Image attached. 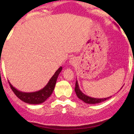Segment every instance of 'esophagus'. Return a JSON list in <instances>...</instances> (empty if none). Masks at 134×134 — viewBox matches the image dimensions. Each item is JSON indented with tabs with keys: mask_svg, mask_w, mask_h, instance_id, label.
I'll return each instance as SVG.
<instances>
[{
	"mask_svg": "<svg viewBox=\"0 0 134 134\" xmlns=\"http://www.w3.org/2000/svg\"><path fill=\"white\" fill-rule=\"evenodd\" d=\"M75 58H71L70 59V63H71V65H73L75 64Z\"/></svg>",
	"mask_w": 134,
	"mask_h": 134,
	"instance_id": "esophagus-1",
	"label": "esophagus"
}]
</instances>
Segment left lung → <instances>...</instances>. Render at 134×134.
Wrapping results in <instances>:
<instances>
[{"mask_svg": "<svg viewBox=\"0 0 134 134\" xmlns=\"http://www.w3.org/2000/svg\"><path fill=\"white\" fill-rule=\"evenodd\" d=\"M75 91L77 97H78V98H80V100H83V102H86L87 104H94L100 103V102H104V101H106V100H108L109 98H110L111 97H107V98H93V97H90L89 96H87L86 94H83L82 91H80L79 88V86H78V81H76V84H75Z\"/></svg>", "mask_w": 134, "mask_h": 134, "instance_id": "1", "label": "left lung"}]
</instances>
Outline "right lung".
I'll use <instances>...</instances> for the list:
<instances>
[{
    "instance_id": "right-lung-1",
    "label": "right lung",
    "mask_w": 134,
    "mask_h": 134,
    "mask_svg": "<svg viewBox=\"0 0 134 134\" xmlns=\"http://www.w3.org/2000/svg\"><path fill=\"white\" fill-rule=\"evenodd\" d=\"M62 70V67H60L56 71L54 75L52 76V78L50 79L49 82L46 85L45 87L38 91L32 93L22 92V91H18L17 89L13 87V86L9 82V86H10L11 89L13 91V93H15V94L19 99H21V100L26 102V103L31 104H38L43 103L51 95V94L53 92L57 78Z\"/></svg>"
}]
</instances>
